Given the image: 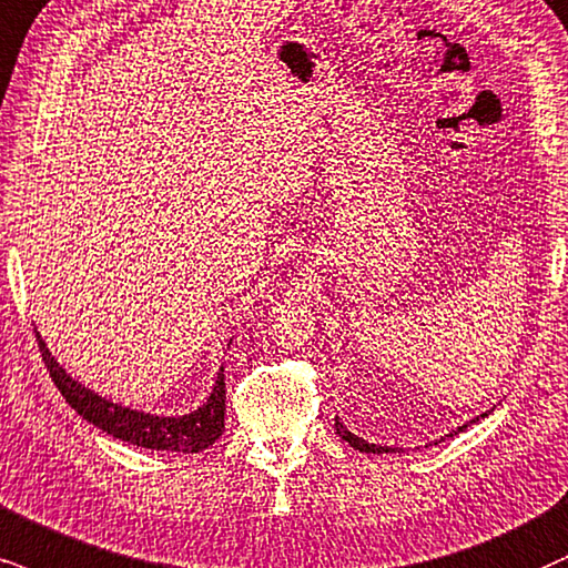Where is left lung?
<instances>
[{"label": "left lung", "instance_id": "left-lung-1", "mask_svg": "<svg viewBox=\"0 0 568 568\" xmlns=\"http://www.w3.org/2000/svg\"><path fill=\"white\" fill-rule=\"evenodd\" d=\"M490 414V412H485V414H479V416H475V419H469L466 422V425H462L458 429H454V433L450 435H456V433H462V429H466L469 425H475V422H479V419H485V416ZM335 429H337V435L343 437V440H346L351 448H356V450H362V454H400V448H393V445H377V443H367L364 440V437H358V435H354L351 433V429L343 425L341 419H337L335 416Z\"/></svg>", "mask_w": 568, "mask_h": 568}]
</instances>
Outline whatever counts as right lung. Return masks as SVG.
<instances>
[{
  "mask_svg": "<svg viewBox=\"0 0 568 568\" xmlns=\"http://www.w3.org/2000/svg\"><path fill=\"white\" fill-rule=\"evenodd\" d=\"M36 337H39V348L41 356H44L49 377L54 379L62 398L68 400L85 422L104 429L106 435L118 437V440L141 445V448L152 450H172V454H199V450L210 448V445L222 435V429H225V375H222L225 369L222 367L212 385L210 398H206L199 408H193L191 414H149L139 412V408L114 404V400L102 398L97 390L78 383V379L52 356V351L47 348L39 329H36Z\"/></svg>",
  "mask_w": 568,
  "mask_h": 568,
  "instance_id": "1",
  "label": "right lung"
}]
</instances>
